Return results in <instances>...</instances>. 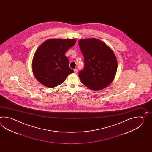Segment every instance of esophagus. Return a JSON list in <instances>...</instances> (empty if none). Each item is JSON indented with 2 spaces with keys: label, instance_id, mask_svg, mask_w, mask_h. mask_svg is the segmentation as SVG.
I'll use <instances>...</instances> for the list:
<instances>
[{
  "label": "esophagus",
  "instance_id": "esophagus-1",
  "mask_svg": "<svg viewBox=\"0 0 152 152\" xmlns=\"http://www.w3.org/2000/svg\"><path fill=\"white\" fill-rule=\"evenodd\" d=\"M74 71H75V73H77V68H75V69H74Z\"/></svg>",
  "mask_w": 152,
  "mask_h": 152
}]
</instances>
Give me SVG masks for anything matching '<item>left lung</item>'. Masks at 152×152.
I'll list each match as a JSON object with an SVG mask.
<instances>
[{"instance_id": "obj_1", "label": "left lung", "mask_w": 152, "mask_h": 152, "mask_svg": "<svg viewBox=\"0 0 152 152\" xmlns=\"http://www.w3.org/2000/svg\"><path fill=\"white\" fill-rule=\"evenodd\" d=\"M79 45L84 56V68L79 77L92 90H101L109 86L116 73L117 62L113 50L98 39H81Z\"/></svg>"}]
</instances>
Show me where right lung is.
Listing matches in <instances>:
<instances>
[{"label":"right lung","mask_w":152,"mask_h":152,"mask_svg":"<svg viewBox=\"0 0 152 152\" xmlns=\"http://www.w3.org/2000/svg\"><path fill=\"white\" fill-rule=\"evenodd\" d=\"M75 42V39H50L39 45L32 59V69L41 84L50 88L58 86L74 72L65 54Z\"/></svg>","instance_id":"1"}]
</instances>
